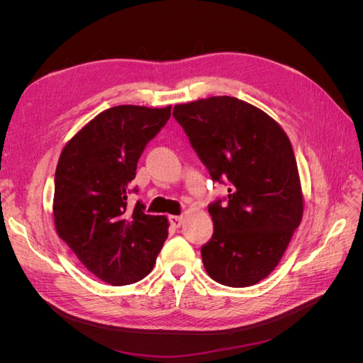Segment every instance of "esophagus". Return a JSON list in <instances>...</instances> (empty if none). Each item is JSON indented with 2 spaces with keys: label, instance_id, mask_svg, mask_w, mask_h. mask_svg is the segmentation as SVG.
I'll use <instances>...</instances> for the list:
<instances>
[{
  "label": "esophagus",
  "instance_id": "esophagus-1",
  "mask_svg": "<svg viewBox=\"0 0 363 363\" xmlns=\"http://www.w3.org/2000/svg\"><path fill=\"white\" fill-rule=\"evenodd\" d=\"M183 221H184L183 216H175V215L169 216V223H171V225L175 227V228H179V227L183 224Z\"/></svg>",
  "mask_w": 363,
  "mask_h": 363
}]
</instances>
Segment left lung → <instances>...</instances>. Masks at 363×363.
Returning a JSON list of instances; mask_svg holds the SVG:
<instances>
[{"instance_id":"1","label":"left lung","mask_w":363,"mask_h":363,"mask_svg":"<svg viewBox=\"0 0 363 363\" xmlns=\"http://www.w3.org/2000/svg\"><path fill=\"white\" fill-rule=\"evenodd\" d=\"M213 182H228L225 203L208 206L213 235L201 247L208 276L232 288L268 277L303 218L291 140L260 108L235 96L177 104L172 112Z\"/></svg>"}]
</instances>
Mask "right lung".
<instances>
[{
	"mask_svg": "<svg viewBox=\"0 0 363 363\" xmlns=\"http://www.w3.org/2000/svg\"><path fill=\"white\" fill-rule=\"evenodd\" d=\"M171 106H115L65 145L54 177L52 215L59 238L83 265L112 286L147 277L168 238L167 216L127 208L130 183Z\"/></svg>",
	"mask_w": 363,
	"mask_h": 363,
	"instance_id": "add662e5",
	"label": "right lung"
}]
</instances>
